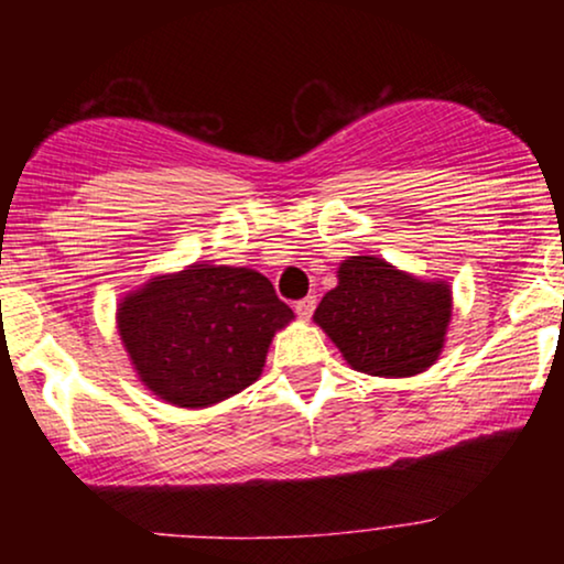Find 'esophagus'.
Segmentation results:
<instances>
[{
    "label": "esophagus",
    "mask_w": 564,
    "mask_h": 564,
    "mask_svg": "<svg viewBox=\"0 0 564 564\" xmlns=\"http://www.w3.org/2000/svg\"><path fill=\"white\" fill-rule=\"evenodd\" d=\"M315 304H318V300H315V296H304V300L294 302L296 315H300V318H310V315L315 313Z\"/></svg>",
    "instance_id": "obj_1"
}]
</instances>
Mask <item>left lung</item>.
<instances>
[{"instance_id":"1","label":"left lung","mask_w":564,"mask_h":564,"mask_svg":"<svg viewBox=\"0 0 564 564\" xmlns=\"http://www.w3.org/2000/svg\"><path fill=\"white\" fill-rule=\"evenodd\" d=\"M451 321V289L419 281L379 257H349L315 323L355 371L413 377L437 360Z\"/></svg>"}]
</instances>
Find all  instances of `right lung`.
Here are the masks:
<instances>
[{"instance_id": "add662e5", "label": "right lung", "mask_w": 564, "mask_h": 564, "mask_svg": "<svg viewBox=\"0 0 564 564\" xmlns=\"http://www.w3.org/2000/svg\"><path fill=\"white\" fill-rule=\"evenodd\" d=\"M291 318L254 270L191 264L129 294L119 334L148 390L172 405L206 408L260 379L273 334Z\"/></svg>"}]
</instances>
